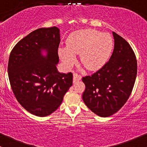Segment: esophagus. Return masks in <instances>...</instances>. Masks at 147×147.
Listing matches in <instances>:
<instances>
[{
    "instance_id": "1",
    "label": "esophagus",
    "mask_w": 147,
    "mask_h": 147,
    "mask_svg": "<svg viewBox=\"0 0 147 147\" xmlns=\"http://www.w3.org/2000/svg\"><path fill=\"white\" fill-rule=\"evenodd\" d=\"M81 79V76L79 75V74H78L76 73H74V78H73L74 83L80 81Z\"/></svg>"
}]
</instances>
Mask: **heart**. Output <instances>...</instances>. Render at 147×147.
I'll list each match as a JSON object with an SVG mask.
<instances>
[{"label": "heart", "mask_w": 147, "mask_h": 147, "mask_svg": "<svg viewBox=\"0 0 147 147\" xmlns=\"http://www.w3.org/2000/svg\"><path fill=\"white\" fill-rule=\"evenodd\" d=\"M113 49L110 34L93 29H86L71 33L66 41V47H60L59 54L66 66L75 61L74 54H80V61L86 69H100L108 60Z\"/></svg>", "instance_id": "heart-1"}]
</instances>
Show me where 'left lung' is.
Returning <instances> with one entry per match:
<instances>
[{"label":"left lung","mask_w":147,"mask_h":147,"mask_svg":"<svg viewBox=\"0 0 147 147\" xmlns=\"http://www.w3.org/2000/svg\"><path fill=\"white\" fill-rule=\"evenodd\" d=\"M114 50L110 60L90 76L83 77L86 86L83 100L100 117L115 114L128 100L137 73V61L127 42L113 32Z\"/></svg>","instance_id":"obj_1"}]
</instances>
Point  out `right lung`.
<instances>
[{
	"label": "right lung",
	"mask_w": 147,
	"mask_h": 147,
	"mask_svg": "<svg viewBox=\"0 0 147 147\" xmlns=\"http://www.w3.org/2000/svg\"><path fill=\"white\" fill-rule=\"evenodd\" d=\"M59 43L57 27L37 29L19 41L9 57L7 72L14 96L27 111L38 117L54 113L73 84L72 73L57 71Z\"/></svg>",
	"instance_id": "add662e5"
}]
</instances>
